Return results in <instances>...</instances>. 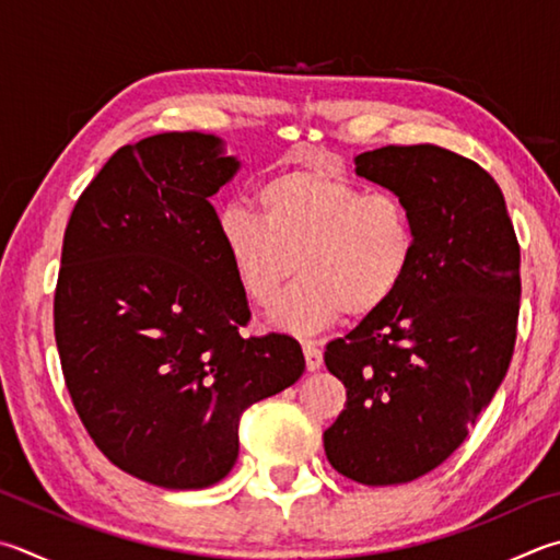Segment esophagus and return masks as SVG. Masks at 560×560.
<instances>
[{
    "mask_svg": "<svg viewBox=\"0 0 560 560\" xmlns=\"http://www.w3.org/2000/svg\"><path fill=\"white\" fill-rule=\"evenodd\" d=\"M303 354H306L308 372H318L323 368V350L318 348V342L303 340Z\"/></svg>",
    "mask_w": 560,
    "mask_h": 560,
    "instance_id": "1",
    "label": "esophagus"
}]
</instances>
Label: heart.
Returning a JSON list of instances; mask_svg holds the SVG:
<instances>
[{"label": "heart", "instance_id": "heart-1", "mask_svg": "<svg viewBox=\"0 0 560 560\" xmlns=\"http://www.w3.org/2000/svg\"><path fill=\"white\" fill-rule=\"evenodd\" d=\"M259 212L228 206L218 215L220 247L247 296L293 332L320 330L340 318L382 311L409 277L416 257L411 210L394 192L323 171H283L257 190Z\"/></svg>", "mask_w": 560, "mask_h": 560}]
</instances>
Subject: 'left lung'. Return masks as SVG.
<instances>
[{
	"instance_id": "8db88e82",
	"label": "left lung",
	"mask_w": 560,
	"mask_h": 560,
	"mask_svg": "<svg viewBox=\"0 0 560 560\" xmlns=\"http://www.w3.org/2000/svg\"><path fill=\"white\" fill-rule=\"evenodd\" d=\"M354 174L409 206L416 257L396 296L325 350L348 404L323 443L350 480L401 485L460 448L510 370L520 242L500 186L455 151H364Z\"/></svg>"
}]
</instances>
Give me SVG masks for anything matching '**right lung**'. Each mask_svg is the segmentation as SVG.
Masks as SVG:
<instances>
[{"mask_svg": "<svg viewBox=\"0 0 560 560\" xmlns=\"http://www.w3.org/2000/svg\"><path fill=\"white\" fill-rule=\"evenodd\" d=\"M237 156L202 131L121 147L75 202L54 301L60 368L119 470L202 490L237 463L240 416L306 370L289 335L242 338L247 293L210 198Z\"/></svg>", "mask_w": 560, "mask_h": 560, "instance_id": "obj_1", "label": "right lung"}]
</instances>
